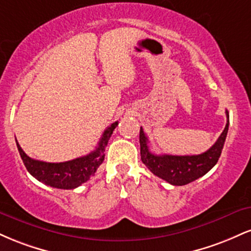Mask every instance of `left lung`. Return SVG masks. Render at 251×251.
I'll return each instance as SVG.
<instances>
[{
    "label": "left lung",
    "instance_id": "1",
    "mask_svg": "<svg viewBox=\"0 0 251 251\" xmlns=\"http://www.w3.org/2000/svg\"><path fill=\"white\" fill-rule=\"evenodd\" d=\"M227 122L217 142L204 153L196 155L154 154L150 151L149 140L144 129L140 127L139 143L143 163L157 177L172 185H185L204 176L216 165L220 159L222 150L229 128V112L226 111Z\"/></svg>",
    "mask_w": 251,
    "mask_h": 251
}]
</instances>
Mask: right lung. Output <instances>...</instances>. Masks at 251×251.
Here are the masks:
<instances>
[{
    "label": "right lung",
    "mask_w": 251,
    "mask_h": 251,
    "mask_svg": "<svg viewBox=\"0 0 251 251\" xmlns=\"http://www.w3.org/2000/svg\"><path fill=\"white\" fill-rule=\"evenodd\" d=\"M117 125L118 122L113 123L109 127L105 129L94 151H92L87 155L75 158V159L68 160V162L46 163L33 159L25 153V151L16 140L17 150H19L22 162L27 168L28 172L37 180L56 189L72 190L87 181L91 176L96 174L97 169L101 165L105 159V149Z\"/></svg>",
    "instance_id": "obj_1"
}]
</instances>
